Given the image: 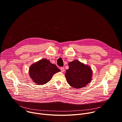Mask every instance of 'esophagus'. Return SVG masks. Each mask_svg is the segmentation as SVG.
I'll use <instances>...</instances> for the list:
<instances>
[{"label": "esophagus", "instance_id": "34e87169", "mask_svg": "<svg viewBox=\"0 0 122 122\" xmlns=\"http://www.w3.org/2000/svg\"><path fill=\"white\" fill-rule=\"evenodd\" d=\"M60 70L62 72H64L65 71V68L64 67H60Z\"/></svg>", "mask_w": 122, "mask_h": 122}]
</instances>
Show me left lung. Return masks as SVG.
<instances>
[{
  "mask_svg": "<svg viewBox=\"0 0 122 122\" xmlns=\"http://www.w3.org/2000/svg\"><path fill=\"white\" fill-rule=\"evenodd\" d=\"M68 66L65 76L67 82L72 87H84L90 82L93 73L89 66L76 60L69 63Z\"/></svg>",
  "mask_w": 122,
  "mask_h": 122,
  "instance_id": "8db88e82",
  "label": "left lung"
}]
</instances>
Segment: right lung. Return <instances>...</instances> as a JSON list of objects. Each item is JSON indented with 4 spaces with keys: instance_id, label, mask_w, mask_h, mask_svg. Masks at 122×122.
I'll return each instance as SVG.
<instances>
[{
    "instance_id": "right-lung-1",
    "label": "right lung",
    "mask_w": 122,
    "mask_h": 122,
    "mask_svg": "<svg viewBox=\"0 0 122 122\" xmlns=\"http://www.w3.org/2000/svg\"><path fill=\"white\" fill-rule=\"evenodd\" d=\"M60 71L56 65L51 64L46 59H43L31 65L29 72L34 82L42 85L48 82L54 74Z\"/></svg>"
}]
</instances>
